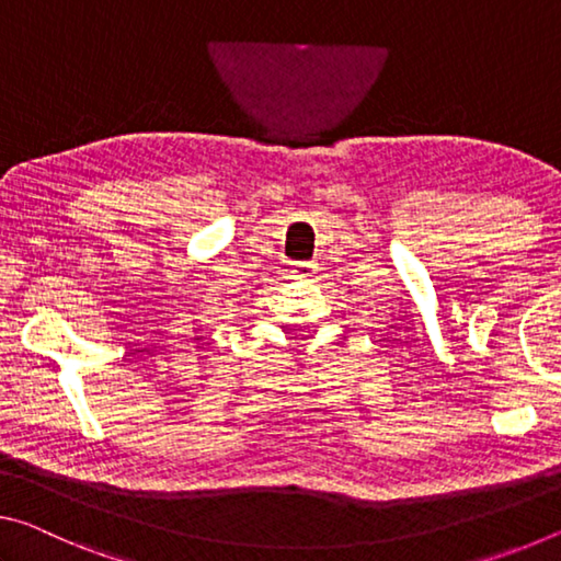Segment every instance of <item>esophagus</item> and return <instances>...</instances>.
<instances>
[{"mask_svg": "<svg viewBox=\"0 0 561 561\" xmlns=\"http://www.w3.org/2000/svg\"><path fill=\"white\" fill-rule=\"evenodd\" d=\"M293 273H296V278H313L318 273V265L313 261H300L293 265Z\"/></svg>", "mask_w": 561, "mask_h": 561, "instance_id": "34e87169", "label": "esophagus"}]
</instances>
